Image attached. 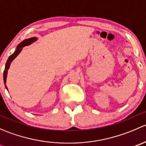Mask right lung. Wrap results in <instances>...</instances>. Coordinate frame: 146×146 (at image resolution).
Instances as JSON below:
<instances>
[{"label": "right lung", "instance_id": "obj_1", "mask_svg": "<svg viewBox=\"0 0 146 146\" xmlns=\"http://www.w3.org/2000/svg\"><path fill=\"white\" fill-rule=\"evenodd\" d=\"M36 40V37H32V38H29V39H25V40L23 41V42H20V43L18 44V46H17V49L15 50V52L13 53L12 55L10 56V57L8 58V61H7L6 64H5V70H4V73H3V80H4V83H5V82H6L8 70L9 69L10 64H11V62L13 61V60L14 59V58H15V57L17 56L18 55L20 52H21V51L23 50V47L25 46L31 44L33 43V42H35ZM5 87H6V85H5ZM6 88H7V87H6ZM7 90H8V88H7Z\"/></svg>", "mask_w": 146, "mask_h": 146}]
</instances>
